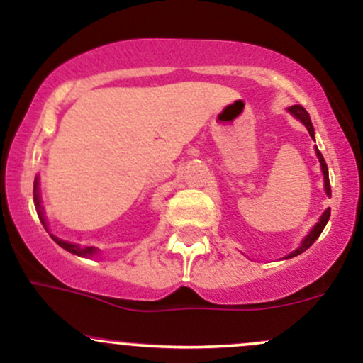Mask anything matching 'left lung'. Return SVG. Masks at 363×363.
Returning a JSON list of instances; mask_svg holds the SVG:
<instances>
[{
	"label": "left lung",
	"mask_w": 363,
	"mask_h": 363,
	"mask_svg": "<svg viewBox=\"0 0 363 363\" xmlns=\"http://www.w3.org/2000/svg\"><path fill=\"white\" fill-rule=\"evenodd\" d=\"M289 111H291V113L294 115V117L298 118V121H301L303 122V125L306 127V129H308V133H310V136L313 138V125H312V121H310V115H308V111H306L303 106H300V105H294V106H291V108H289ZM317 150V148H315ZM317 157H318V162H320V167H322V174H324V186H325V193L329 194L330 196V184H329V172H328V165H325V160H324V157H322V153L320 151L317 150ZM329 217H330V208H328L324 212V215H322L320 217V220L317 222V225L313 227L312 229V233L308 234V236L305 238V241L301 242V246L298 250H294V252L291 253V255H288V257L286 258H291V257H296V255H300V253H303L305 250H308L310 246L313 245V242L317 241V238L320 236V233L322 230H324V227H325V224H328V220H329Z\"/></svg>",
	"instance_id": "left-lung-1"
}]
</instances>
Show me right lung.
Wrapping results in <instances>:
<instances>
[{"instance_id":"right-lung-1","label":"right lung","mask_w":363,"mask_h":363,"mask_svg":"<svg viewBox=\"0 0 363 363\" xmlns=\"http://www.w3.org/2000/svg\"><path fill=\"white\" fill-rule=\"evenodd\" d=\"M34 201H35V210H38V215L39 218H41L43 225L46 227L45 224V217H43V210H41V205H39V193H38V179L34 181ZM53 238V236H51ZM55 242L57 245L62 246L63 250H67V252L74 253V255H79V257H91V255H94L98 252L96 248H93V246H77V245H72V242H65L62 240H58V238H53Z\"/></svg>"}]
</instances>
